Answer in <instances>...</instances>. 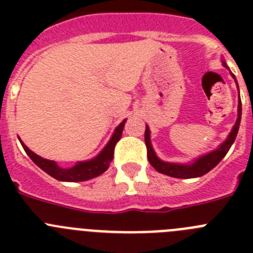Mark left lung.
Segmentation results:
<instances>
[{
	"mask_svg": "<svg viewBox=\"0 0 253 253\" xmlns=\"http://www.w3.org/2000/svg\"><path fill=\"white\" fill-rule=\"evenodd\" d=\"M223 66L225 68H228L227 63L224 60H222ZM232 77L236 80L233 73L231 72ZM236 84L238 86V84ZM240 91V90H238ZM241 115H242V104H241V97L238 96V118L236 120V124L233 125L231 133L227 137V139L218 147L214 151L209 152L207 154H203L200 157L195 158L194 162L190 163H173V162H166V161H162L161 158L157 157V154L154 152L153 147H152L151 143V130H149V126L146 125V133H144V140H146L147 146V154H148V161L152 165V167H154L156 171H158L160 173L163 175L171 176V177L176 178H195L200 177V176L205 175L210 169H213L214 167L218 165L220 161L224 158L225 154L228 153L229 148L232 147V144L234 143L237 137V133H238V129H240L241 124Z\"/></svg>",
	"mask_w": 253,
	"mask_h": 253,
	"instance_id": "8db88e82",
	"label": "left lung"
}]
</instances>
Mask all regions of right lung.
Wrapping results in <instances>:
<instances>
[{
    "instance_id": "obj_1",
    "label": "right lung",
    "mask_w": 253,
    "mask_h": 253,
    "mask_svg": "<svg viewBox=\"0 0 253 253\" xmlns=\"http://www.w3.org/2000/svg\"><path fill=\"white\" fill-rule=\"evenodd\" d=\"M125 122H126V119L123 120V122L116 126L113 135H111L110 140L107 142L106 146L102 148V151L100 152L96 157L86 161H78L75 166L68 167V169L58 166L55 161H50L46 160V158L40 157L37 153L30 151L20 138L19 140L20 143H21L22 148L25 149L26 154L31 158V161H33L38 167H40V169H43L44 172H46L49 176L54 177L55 180L58 181H64V182H81V181H87L91 180V178L93 177H97V176L104 173V172L109 169L111 161H113L114 158V148H115L116 143L119 142L120 138H122L123 128H124Z\"/></svg>"
}]
</instances>
